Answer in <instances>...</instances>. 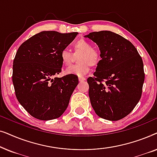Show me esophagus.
I'll return each instance as SVG.
<instances>
[{
    "label": "esophagus",
    "mask_w": 157,
    "mask_h": 157,
    "mask_svg": "<svg viewBox=\"0 0 157 157\" xmlns=\"http://www.w3.org/2000/svg\"><path fill=\"white\" fill-rule=\"evenodd\" d=\"M78 80L79 81H86V78L83 76H78Z\"/></svg>",
    "instance_id": "34e87169"
}]
</instances>
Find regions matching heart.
Wrapping results in <instances>:
<instances>
[{
	"instance_id": "heart-1",
	"label": "heart",
	"mask_w": 157,
	"mask_h": 157,
	"mask_svg": "<svg viewBox=\"0 0 157 157\" xmlns=\"http://www.w3.org/2000/svg\"><path fill=\"white\" fill-rule=\"evenodd\" d=\"M74 55L67 49H63L60 53L62 63L66 66H70L74 60V55H78V61L76 65L71 66L66 70V74L76 76H83L89 71L91 66H96L99 63L101 55L99 51L93 48L92 44L84 39H80L73 45Z\"/></svg>"
}]
</instances>
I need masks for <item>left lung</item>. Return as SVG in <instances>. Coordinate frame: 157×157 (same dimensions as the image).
I'll return each mask as SVG.
<instances>
[{
    "mask_svg": "<svg viewBox=\"0 0 157 157\" xmlns=\"http://www.w3.org/2000/svg\"><path fill=\"white\" fill-rule=\"evenodd\" d=\"M84 37L97 44L101 58L94 76L87 79L91 106L103 119H123L141 98L144 81L142 59L129 40L113 32H92Z\"/></svg>",
    "mask_w": 157,
    "mask_h": 157,
    "instance_id": "1",
    "label": "left lung"
}]
</instances>
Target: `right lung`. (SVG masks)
I'll list each match as a JSON object with an SVG mask.
<instances>
[{
  "mask_svg": "<svg viewBox=\"0 0 157 157\" xmlns=\"http://www.w3.org/2000/svg\"><path fill=\"white\" fill-rule=\"evenodd\" d=\"M77 34L41 31L23 43L16 52L12 77L16 98L36 119H57L67 109L78 77L56 76L63 66L60 53Z\"/></svg>",
  "mask_w": 157,
  "mask_h": 157,
  "instance_id": "obj_1",
  "label": "right lung"
}]
</instances>
